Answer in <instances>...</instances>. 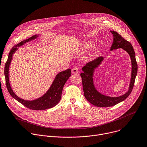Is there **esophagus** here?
Instances as JSON below:
<instances>
[{
  "mask_svg": "<svg viewBox=\"0 0 147 147\" xmlns=\"http://www.w3.org/2000/svg\"><path fill=\"white\" fill-rule=\"evenodd\" d=\"M71 72L73 74H77L78 73V69L77 67H74L72 69Z\"/></svg>",
  "mask_w": 147,
  "mask_h": 147,
  "instance_id": "1",
  "label": "esophagus"
}]
</instances>
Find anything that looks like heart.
<instances>
[{"mask_svg":"<svg viewBox=\"0 0 147 147\" xmlns=\"http://www.w3.org/2000/svg\"><path fill=\"white\" fill-rule=\"evenodd\" d=\"M92 45L91 41H85L82 44V48L84 50H87L92 46Z\"/></svg>","mask_w":147,"mask_h":147,"instance_id":"b5f03b06","label":"heart"}]
</instances>
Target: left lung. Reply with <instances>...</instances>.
<instances>
[{
  "mask_svg": "<svg viewBox=\"0 0 147 147\" xmlns=\"http://www.w3.org/2000/svg\"><path fill=\"white\" fill-rule=\"evenodd\" d=\"M113 35V42L110 51L122 48L128 53L130 57L131 63V73L129 89L125 94L118 97H111L101 93L97 90L94 85L93 76L95 69L98 67L104 60L103 57H100L96 59L89 62L84 66L82 70L81 76L82 81V87L84 96L86 100L97 107H111L125 100L132 91L136 77L137 73V63L136 60V55L131 44L125 40L117 32L110 30Z\"/></svg>",
  "mask_w": 147,
  "mask_h": 147,
  "instance_id": "left-lung-1",
  "label": "left lung"
}]
</instances>
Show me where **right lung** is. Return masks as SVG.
Masks as SVG:
<instances>
[{
	"label": "right lung",
	"instance_id": "right-lung-1",
	"mask_svg": "<svg viewBox=\"0 0 147 147\" xmlns=\"http://www.w3.org/2000/svg\"><path fill=\"white\" fill-rule=\"evenodd\" d=\"M40 36V34H36L31 37L23 40L13 47L9 54L7 61L5 67V76L6 84L10 95L18 102L33 110H44L55 106L61 100L62 92L64 85L67 80L71 76V69H69L58 73L51 85L48 90L41 97L34 100H25L18 97L13 90L9 80V69L14 53L18 50V47L23 45L26 42L35 40Z\"/></svg>",
	"mask_w": 147,
	"mask_h": 147
}]
</instances>
